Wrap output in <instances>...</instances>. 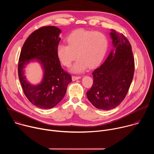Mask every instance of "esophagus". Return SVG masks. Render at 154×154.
Segmentation results:
<instances>
[{"label":"esophagus","instance_id":"obj_1","mask_svg":"<svg viewBox=\"0 0 154 154\" xmlns=\"http://www.w3.org/2000/svg\"><path fill=\"white\" fill-rule=\"evenodd\" d=\"M81 78V77L80 76H72V81H75V80H77L78 79H80Z\"/></svg>","mask_w":154,"mask_h":154}]
</instances>
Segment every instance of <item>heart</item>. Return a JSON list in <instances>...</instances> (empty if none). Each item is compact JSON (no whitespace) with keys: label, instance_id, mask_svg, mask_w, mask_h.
I'll return each mask as SVG.
<instances>
[{"label":"heart","instance_id":"b5f03b06","mask_svg":"<svg viewBox=\"0 0 154 154\" xmlns=\"http://www.w3.org/2000/svg\"><path fill=\"white\" fill-rule=\"evenodd\" d=\"M67 41L68 45H58L57 56L65 66H69L77 57L71 68V71L76 73L84 72L88 66L91 68L97 66L103 60L108 48L106 36L99 32L77 30L69 35Z\"/></svg>","mask_w":154,"mask_h":154}]
</instances>
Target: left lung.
I'll use <instances>...</instances> for the list:
<instances>
[{
  "instance_id": "1",
  "label": "left lung",
  "mask_w": 154,
  "mask_h": 154,
  "mask_svg": "<svg viewBox=\"0 0 154 154\" xmlns=\"http://www.w3.org/2000/svg\"><path fill=\"white\" fill-rule=\"evenodd\" d=\"M109 35L113 48L103 63L93 72V85L86 93L90 102L103 110L113 109L122 102L135 70L133 52L128 39L112 29Z\"/></svg>"
}]
</instances>
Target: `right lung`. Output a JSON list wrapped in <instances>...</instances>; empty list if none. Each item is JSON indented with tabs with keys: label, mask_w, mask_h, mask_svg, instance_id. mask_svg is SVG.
<instances>
[{
	"label": "right lung",
	"mask_w": 154,
	"mask_h": 154,
	"mask_svg": "<svg viewBox=\"0 0 154 154\" xmlns=\"http://www.w3.org/2000/svg\"><path fill=\"white\" fill-rule=\"evenodd\" d=\"M61 31L55 26H46L34 31L22 48L18 63V75L24 93L35 106L49 109L56 106L64 97L71 76L64 71L57 54ZM31 62L42 66L43 75L38 85L31 84L24 69Z\"/></svg>",
	"instance_id": "add662e5"
}]
</instances>
